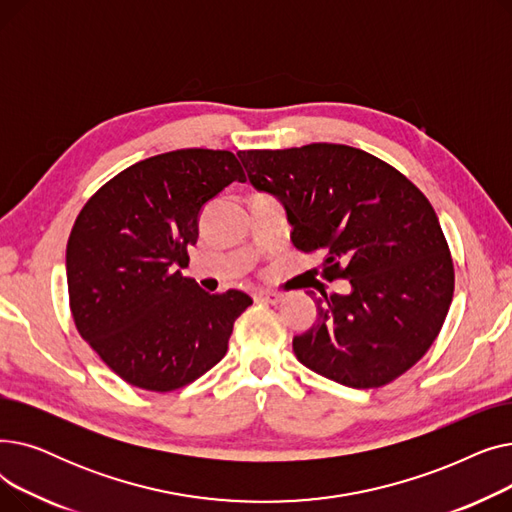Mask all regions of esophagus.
Instances as JSON below:
<instances>
[{
    "label": "esophagus",
    "mask_w": 512,
    "mask_h": 512,
    "mask_svg": "<svg viewBox=\"0 0 512 512\" xmlns=\"http://www.w3.org/2000/svg\"><path fill=\"white\" fill-rule=\"evenodd\" d=\"M255 301L265 303V305H278L282 301V294L280 292H270V290H259L255 294Z\"/></svg>",
    "instance_id": "obj_1"
}]
</instances>
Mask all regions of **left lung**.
Listing matches in <instances>:
<instances>
[{
  "mask_svg": "<svg viewBox=\"0 0 512 512\" xmlns=\"http://www.w3.org/2000/svg\"><path fill=\"white\" fill-rule=\"evenodd\" d=\"M238 157L251 184L284 203L297 251L321 255L313 272L353 286L315 297L317 321L294 336V355L348 388L400 378L434 344L452 303L454 265L432 203L384 159L348 145Z\"/></svg>",
  "mask_w": 512,
  "mask_h": 512,
  "instance_id": "left-lung-1",
  "label": "left lung"
}]
</instances>
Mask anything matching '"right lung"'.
I'll return each instance as SVG.
<instances>
[{
  "instance_id": "1",
  "label": "right lung",
  "mask_w": 512,
  "mask_h": 512,
  "mask_svg": "<svg viewBox=\"0 0 512 512\" xmlns=\"http://www.w3.org/2000/svg\"><path fill=\"white\" fill-rule=\"evenodd\" d=\"M245 182L222 149H178L137 161L80 209L66 247L74 326L130 386L172 392L228 351L249 294H209L176 265L188 263L199 211L230 182Z\"/></svg>"
}]
</instances>
